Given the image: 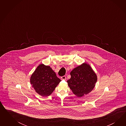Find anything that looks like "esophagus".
Returning a JSON list of instances; mask_svg holds the SVG:
<instances>
[{"mask_svg":"<svg viewBox=\"0 0 126 126\" xmlns=\"http://www.w3.org/2000/svg\"><path fill=\"white\" fill-rule=\"evenodd\" d=\"M61 79H66V77L65 76H63L61 77Z\"/></svg>","mask_w":126,"mask_h":126,"instance_id":"1","label":"esophagus"}]
</instances>
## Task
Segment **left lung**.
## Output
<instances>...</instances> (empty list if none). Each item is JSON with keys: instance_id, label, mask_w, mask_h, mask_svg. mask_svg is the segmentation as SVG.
<instances>
[{"instance_id": "left-lung-1", "label": "left lung", "mask_w": 126, "mask_h": 126, "mask_svg": "<svg viewBox=\"0 0 126 126\" xmlns=\"http://www.w3.org/2000/svg\"><path fill=\"white\" fill-rule=\"evenodd\" d=\"M70 74L71 77L67 81L69 87L75 95L79 97L91 92L97 81L95 73L86 63L75 68Z\"/></svg>"}]
</instances>
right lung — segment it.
<instances>
[{"label": "right lung", "mask_w": 126, "mask_h": 126, "mask_svg": "<svg viewBox=\"0 0 126 126\" xmlns=\"http://www.w3.org/2000/svg\"><path fill=\"white\" fill-rule=\"evenodd\" d=\"M61 81L49 66L41 64L31 78V83L35 92L42 96H47L52 94Z\"/></svg>", "instance_id": "1"}]
</instances>
